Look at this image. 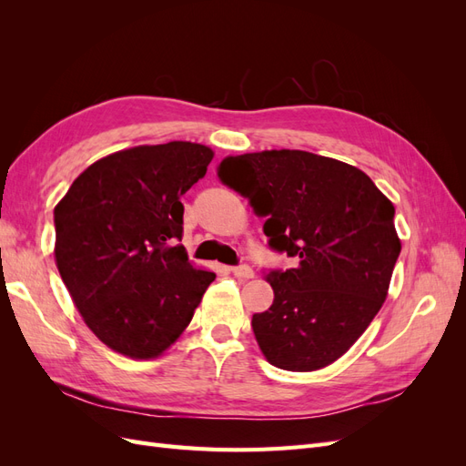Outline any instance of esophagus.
Returning <instances> with one entry per match:
<instances>
[{"instance_id":"1","label":"esophagus","mask_w":466,"mask_h":466,"mask_svg":"<svg viewBox=\"0 0 466 466\" xmlns=\"http://www.w3.org/2000/svg\"><path fill=\"white\" fill-rule=\"evenodd\" d=\"M231 274H233L235 278H238V279H250V278H255V270H252V268L247 266V264H243V266H233V268H231Z\"/></svg>"}]
</instances>
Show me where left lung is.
I'll return each instance as SVG.
<instances>
[{
    "label": "left lung",
    "instance_id": "obj_1",
    "mask_svg": "<svg viewBox=\"0 0 466 466\" xmlns=\"http://www.w3.org/2000/svg\"><path fill=\"white\" fill-rule=\"evenodd\" d=\"M218 175L266 218L268 245L298 260L266 276L274 303L252 315L264 358L286 371L327 368L387 299L400 255L392 202L358 167L299 149L225 157Z\"/></svg>",
    "mask_w": 466,
    "mask_h": 466
}]
</instances>
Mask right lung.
<instances>
[{"mask_svg": "<svg viewBox=\"0 0 466 466\" xmlns=\"http://www.w3.org/2000/svg\"><path fill=\"white\" fill-rule=\"evenodd\" d=\"M211 159L192 142L122 149L89 165L54 208V258L72 301L126 358L163 356L216 279L178 245L180 196Z\"/></svg>", "mask_w": 466, "mask_h": 466, "instance_id": "add662e5", "label": "right lung"}]
</instances>
